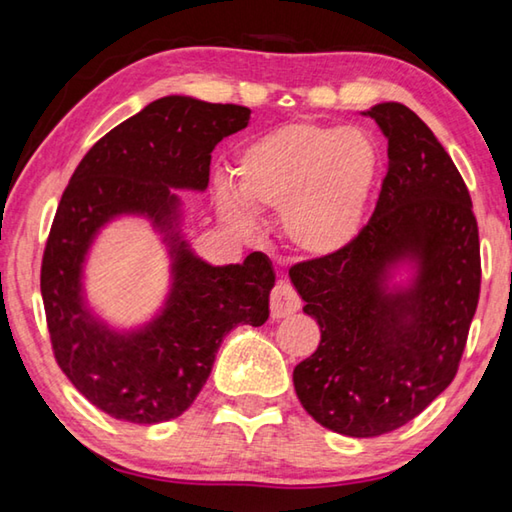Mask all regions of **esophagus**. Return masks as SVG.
<instances>
[{
  "mask_svg": "<svg viewBox=\"0 0 512 512\" xmlns=\"http://www.w3.org/2000/svg\"><path fill=\"white\" fill-rule=\"evenodd\" d=\"M300 309V296L287 282H277L271 291V316L287 318Z\"/></svg>",
  "mask_w": 512,
  "mask_h": 512,
  "instance_id": "obj_1",
  "label": "esophagus"
}]
</instances>
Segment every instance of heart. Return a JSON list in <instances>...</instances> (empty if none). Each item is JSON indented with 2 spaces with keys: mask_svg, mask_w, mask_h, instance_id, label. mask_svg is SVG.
Wrapping results in <instances>:
<instances>
[{
  "mask_svg": "<svg viewBox=\"0 0 512 512\" xmlns=\"http://www.w3.org/2000/svg\"><path fill=\"white\" fill-rule=\"evenodd\" d=\"M379 169L377 144L361 128L284 124L241 146L237 187L219 185L216 210L244 237L259 230L257 214H282L287 244L327 259L359 237Z\"/></svg>",
  "mask_w": 512,
  "mask_h": 512,
  "instance_id": "1",
  "label": "heart"
}]
</instances>
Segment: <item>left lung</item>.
<instances>
[{
    "label": "left lung",
    "instance_id": "left-lung-1",
    "mask_svg": "<svg viewBox=\"0 0 512 512\" xmlns=\"http://www.w3.org/2000/svg\"><path fill=\"white\" fill-rule=\"evenodd\" d=\"M388 173L359 237L291 266L320 343L293 370L318 424L352 438L400 429L452 384L479 305L472 198L429 126L402 103H377Z\"/></svg>",
    "mask_w": 512,
    "mask_h": 512
}]
</instances>
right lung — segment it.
<instances>
[{"instance_id": "obj_1", "label": "right lung", "mask_w": 512, "mask_h": 512, "mask_svg": "<svg viewBox=\"0 0 512 512\" xmlns=\"http://www.w3.org/2000/svg\"><path fill=\"white\" fill-rule=\"evenodd\" d=\"M248 121L244 106L162 97L101 137L60 198L40 273L51 345L76 391L110 418H178L210 377L223 336L268 320L271 259L250 253L244 264L205 262L183 235V201L173 192H205L214 146ZM121 215L149 220L170 255L168 298L131 330L112 328L84 296L93 241Z\"/></svg>"}]
</instances>
